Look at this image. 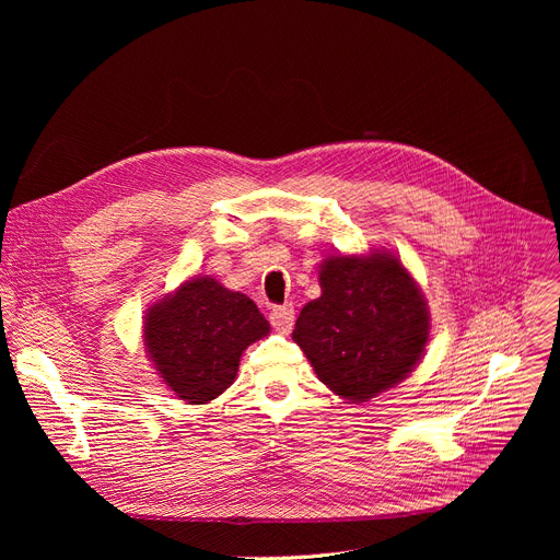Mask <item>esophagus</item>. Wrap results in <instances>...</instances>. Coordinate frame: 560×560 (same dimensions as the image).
<instances>
[{"label":"esophagus","mask_w":560,"mask_h":560,"mask_svg":"<svg viewBox=\"0 0 560 560\" xmlns=\"http://www.w3.org/2000/svg\"><path fill=\"white\" fill-rule=\"evenodd\" d=\"M270 325L279 331V334H288L292 329V325H295V308H292L290 304H283V306H275L270 311Z\"/></svg>","instance_id":"esophagus-1"}]
</instances>
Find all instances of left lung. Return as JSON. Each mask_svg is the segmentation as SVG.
Masks as SVG:
<instances>
[{"instance_id":"1","label":"left lung","mask_w":560,"mask_h":560,"mask_svg":"<svg viewBox=\"0 0 560 560\" xmlns=\"http://www.w3.org/2000/svg\"><path fill=\"white\" fill-rule=\"evenodd\" d=\"M319 288L322 295L302 308L292 340L322 384L361 404L413 372L431 317L397 256H329L319 265Z\"/></svg>"}]
</instances>
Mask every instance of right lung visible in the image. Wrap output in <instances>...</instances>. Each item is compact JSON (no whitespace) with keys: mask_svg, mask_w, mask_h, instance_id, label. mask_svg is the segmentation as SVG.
<instances>
[{"mask_svg":"<svg viewBox=\"0 0 560 560\" xmlns=\"http://www.w3.org/2000/svg\"><path fill=\"white\" fill-rule=\"evenodd\" d=\"M142 331L165 386L188 404H206L233 384L243 351L270 325L243 292L195 277L147 311Z\"/></svg>","mask_w":560,"mask_h":560,"instance_id":"add662e5","label":"right lung"}]
</instances>
